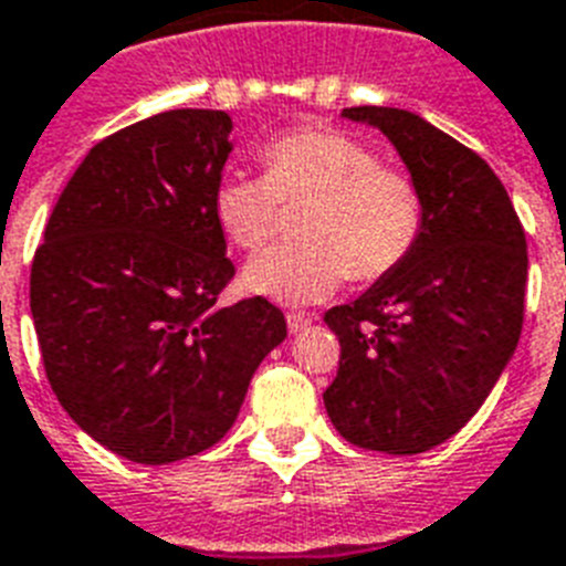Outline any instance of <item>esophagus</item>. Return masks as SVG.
I'll return each instance as SVG.
<instances>
[{
    "label": "esophagus",
    "instance_id": "34e87169",
    "mask_svg": "<svg viewBox=\"0 0 566 566\" xmlns=\"http://www.w3.org/2000/svg\"><path fill=\"white\" fill-rule=\"evenodd\" d=\"M307 325H311V316H305V314H287V328H291V334H298V331H305Z\"/></svg>",
    "mask_w": 566,
    "mask_h": 566
}]
</instances>
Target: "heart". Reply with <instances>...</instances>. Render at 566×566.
Instances as JSON below:
<instances>
[{
	"instance_id": "heart-1",
	"label": "heart",
	"mask_w": 566,
	"mask_h": 566,
	"mask_svg": "<svg viewBox=\"0 0 566 566\" xmlns=\"http://www.w3.org/2000/svg\"><path fill=\"white\" fill-rule=\"evenodd\" d=\"M264 177L227 171L211 209L229 241L259 250L282 223V203H311L293 247L259 252L243 268V287L282 305L323 302L348 273L375 282L416 247L424 203L410 174L387 168L378 154L343 130L287 133L264 150Z\"/></svg>"
}]
</instances>
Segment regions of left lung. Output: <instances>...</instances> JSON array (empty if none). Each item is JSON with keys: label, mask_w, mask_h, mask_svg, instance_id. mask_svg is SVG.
<instances>
[{"label": "left lung", "mask_w": 566, "mask_h": 566, "mask_svg": "<svg viewBox=\"0 0 566 566\" xmlns=\"http://www.w3.org/2000/svg\"><path fill=\"white\" fill-rule=\"evenodd\" d=\"M343 116L392 142L421 191L424 223L392 273L325 314L339 369L323 401L346 442L412 457L459 433L512 360L526 235L497 174L462 142L410 109Z\"/></svg>", "instance_id": "left-lung-1"}]
</instances>
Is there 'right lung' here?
<instances>
[{"instance_id": "add662e5", "label": "right lung", "mask_w": 566, "mask_h": 566, "mask_svg": "<svg viewBox=\"0 0 566 566\" xmlns=\"http://www.w3.org/2000/svg\"><path fill=\"white\" fill-rule=\"evenodd\" d=\"M229 133L223 109H168L98 142L31 264V316L60 407L142 465L218 444L259 363L287 337L264 296L218 305L235 275L211 209Z\"/></svg>"}]
</instances>
